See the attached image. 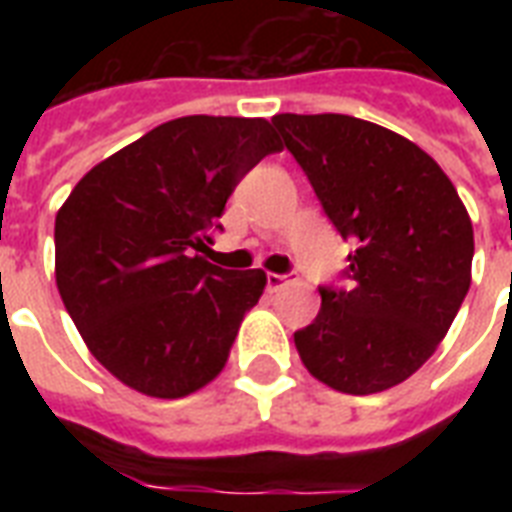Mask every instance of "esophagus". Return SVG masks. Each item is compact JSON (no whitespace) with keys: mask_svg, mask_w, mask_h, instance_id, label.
Listing matches in <instances>:
<instances>
[{"mask_svg":"<svg viewBox=\"0 0 512 512\" xmlns=\"http://www.w3.org/2000/svg\"><path fill=\"white\" fill-rule=\"evenodd\" d=\"M292 279H295L292 273H268L265 284H268V289H271V292H279V289L284 287V284H289Z\"/></svg>","mask_w":512,"mask_h":512,"instance_id":"1","label":"esophagus"}]
</instances>
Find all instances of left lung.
<instances>
[{
    "mask_svg": "<svg viewBox=\"0 0 512 512\" xmlns=\"http://www.w3.org/2000/svg\"><path fill=\"white\" fill-rule=\"evenodd\" d=\"M284 146L324 215L353 239L321 311L295 332L297 353L329 388L369 396L420 369L470 289L473 225L457 188L412 140L345 114H279Z\"/></svg>",
    "mask_w": 512,
    "mask_h": 512,
    "instance_id": "obj_1",
    "label": "left lung"
}]
</instances>
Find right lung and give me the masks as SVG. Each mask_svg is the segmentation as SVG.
Returning <instances> with one entry per match:
<instances>
[{
  "label": "right lung",
  "mask_w": 512,
  "mask_h": 512,
  "mask_svg": "<svg viewBox=\"0 0 512 512\" xmlns=\"http://www.w3.org/2000/svg\"><path fill=\"white\" fill-rule=\"evenodd\" d=\"M281 151L265 119L183 116L76 183L55 217V281L92 356L124 385L183 398L215 380L265 273L196 252L239 180Z\"/></svg>",
  "instance_id": "add662e5"
}]
</instances>
